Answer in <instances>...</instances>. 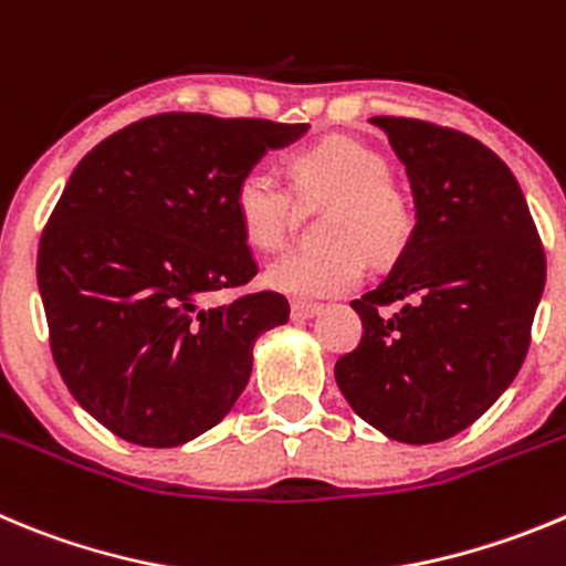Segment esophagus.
Instances as JSON below:
<instances>
[{"label": "esophagus", "instance_id": "esophagus-1", "mask_svg": "<svg viewBox=\"0 0 566 566\" xmlns=\"http://www.w3.org/2000/svg\"><path fill=\"white\" fill-rule=\"evenodd\" d=\"M317 314H323V305H317V303H292V319H294V323H305V319H314Z\"/></svg>", "mask_w": 566, "mask_h": 566}]
</instances>
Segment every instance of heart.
<instances>
[{"instance_id": "b5f03b06", "label": "heart", "mask_w": 566, "mask_h": 566, "mask_svg": "<svg viewBox=\"0 0 566 566\" xmlns=\"http://www.w3.org/2000/svg\"><path fill=\"white\" fill-rule=\"evenodd\" d=\"M292 179L305 201L334 199L325 216L323 249H297L269 263L266 289L294 300H325L356 289L365 277V249L390 261L412 232V210L390 185L381 154L350 137H331L292 159ZM232 210L255 249H280L294 227V196L269 168L255 165L238 179Z\"/></svg>"}]
</instances>
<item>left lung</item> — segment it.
<instances>
[{
	"mask_svg": "<svg viewBox=\"0 0 566 566\" xmlns=\"http://www.w3.org/2000/svg\"><path fill=\"white\" fill-rule=\"evenodd\" d=\"M407 170L415 227L354 311L365 334L334 367L361 421L390 440L452 438L511 387L544 292V249L520 181L469 134L373 117ZM392 304L390 315L380 308Z\"/></svg>",
	"mask_w": 566,
	"mask_h": 566,
	"instance_id": "1",
	"label": "left lung"
}]
</instances>
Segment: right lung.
I'll use <instances>...</instances> for the list:
<instances>
[{
  "label": "right lung",
  "mask_w": 566,
  "mask_h": 566,
  "mask_svg": "<svg viewBox=\"0 0 566 566\" xmlns=\"http://www.w3.org/2000/svg\"><path fill=\"white\" fill-rule=\"evenodd\" d=\"M305 123L157 114L77 163L39 247V292L64 385L137 446L199 438L235 407L263 331L289 323L274 292H212L258 274L232 190Z\"/></svg>",
  "instance_id": "1"
}]
</instances>
